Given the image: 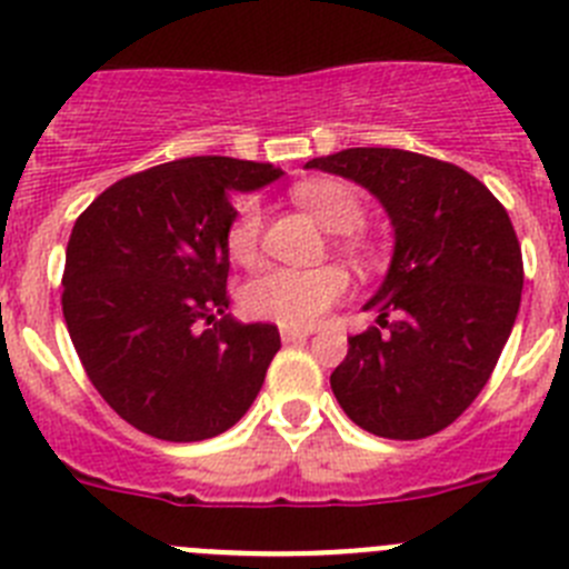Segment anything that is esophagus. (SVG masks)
Segmentation results:
<instances>
[{
	"mask_svg": "<svg viewBox=\"0 0 569 569\" xmlns=\"http://www.w3.org/2000/svg\"><path fill=\"white\" fill-rule=\"evenodd\" d=\"M310 333H313L310 328H290V325H281L279 328L281 341H305Z\"/></svg>",
	"mask_w": 569,
	"mask_h": 569,
	"instance_id": "esophagus-1",
	"label": "esophagus"
}]
</instances>
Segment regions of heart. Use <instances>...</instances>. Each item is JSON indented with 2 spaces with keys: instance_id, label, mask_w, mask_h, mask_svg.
I'll return each mask as SVG.
<instances>
[{
  "instance_id": "heart-1",
  "label": "heart",
  "mask_w": 569,
  "mask_h": 569,
  "mask_svg": "<svg viewBox=\"0 0 569 569\" xmlns=\"http://www.w3.org/2000/svg\"><path fill=\"white\" fill-rule=\"evenodd\" d=\"M293 199L333 233H353L365 219L359 193L350 184L333 182V179L296 184ZM259 233L261 204L256 199H244L236 208L228 230L230 259L239 264H253L259 256ZM345 293L347 273L336 264L313 270L270 268L244 284L241 305L250 316H259V319L305 328V325H313L321 313H328Z\"/></svg>"
}]
</instances>
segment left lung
I'll use <instances>...</instances> for the list:
<instances>
[{
	"label": "left lung",
	"instance_id": "obj_1",
	"mask_svg": "<svg viewBox=\"0 0 569 569\" xmlns=\"http://www.w3.org/2000/svg\"><path fill=\"white\" fill-rule=\"evenodd\" d=\"M305 168L361 184L393 224L390 268L361 308L388 330L347 339L336 401L381 439L439 433L481 393L516 325L525 264L510 216L476 176L410 150L347 148Z\"/></svg>",
	"mask_w": 569,
	"mask_h": 569
}]
</instances>
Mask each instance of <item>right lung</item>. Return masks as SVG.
Segmentation results:
<instances>
[{"label":"right lung","instance_id":"obj_1","mask_svg":"<svg viewBox=\"0 0 569 569\" xmlns=\"http://www.w3.org/2000/svg\"><path fill=\"white\" fill-rule=\"evenodd\" d=\"M279 176L230 156L176 159L110 184L73 224L64 325L88 379L136 430L213 439L259 396L279 330L214 313L228 310L230 199ZM199 318L217 325L199 335Z\"/></svg>","mask_w":569,"mask_h":569}]
</instances>
